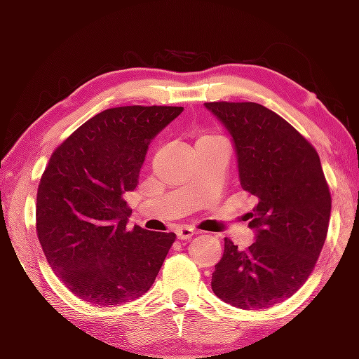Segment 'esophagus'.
Masks as SVG:
<instances>
[{"label": "esophagus", "instance_id": "1", "mask_svg": "<svg viewBox=\"0 0 359 359\" xmlns=\"http://www.w3.org/2000/svg\"><path fill=\"white\" fill-rule=\"evenodd\" d=\"M198 231L191 229V227H186V226H180L176 227V236H178V239L181 241H189L191 237L196 236Z\"/></svg>", "mask_w": 359, "mask_h": 359}]
</instances>
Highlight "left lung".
<instances>
[{
    "mask_svg": "<svg viewBox=\"0 0 359 359\" xmlns=\"http://www.w3.org/2000/svg\"><path fill=\"white\" fill-rule=\"evenodd\" d=\"M204 107L229 132L242 189L257 199L249 227L255 242L224 241L212 292L242 310L287 300L313 271L327 239L332 196L318 153L276 111L254 102Z\"/></svg>",
    "mask_w": 359,
    "mask_h": 359,
    "instance_id": "obj_1",
    "label": "left lung"
}]
</instances>
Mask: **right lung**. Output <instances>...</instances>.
<instances>
[{"mask_svg": "<svg viewBox=\"0 0 359 359\" xmlns=\"http://www.w3.org/2000/svg\"><path fill=\"white\" fill-rule=\"evenodd\" d=\"M183 107H117L79 127L50 156L36 203V231L55 276L99 306L150 290L175 232L135 226L123 194L138 184L151 140Z\"/></svg>", "mask_w": 359, "mask_h": 359, "instance_id": "right-lung-1", "label": "right lung"}]
</instances>
